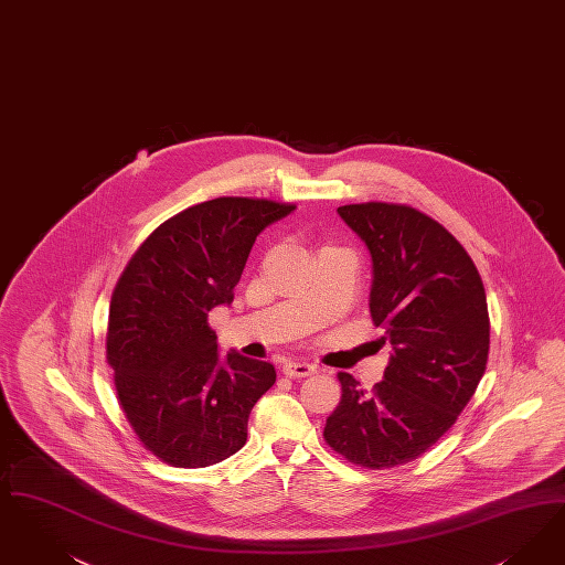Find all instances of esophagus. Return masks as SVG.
Listing matches in <instances>:
<instances>
[{
    "label": "esophagus",
    "mask_w": 565,
    "mask_h": 565,
    "mask_svg": "<svg viewBox=\"0 0 565 565\" xmlns=\"http://www.w3.org/2000/svg\"><path fill=\"white\" fill-rule=\"evenodd\" d=\"M284 374L290 379H305L317 374V365L307 362H288L284 365Z\"/></svg>",
    "instance_id": "1"
}]
</instances>
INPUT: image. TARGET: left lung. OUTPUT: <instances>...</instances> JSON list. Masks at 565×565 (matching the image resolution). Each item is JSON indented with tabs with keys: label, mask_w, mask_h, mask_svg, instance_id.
Segmentation results:
<instances>
[{
	"label": "left lung",
	"mask_w": 565,
	"mask_h": 565,
	"mask_svg": "<svg viewBox=\"0 0 565 565\" xmlns=\"http://www.w3.org/2000/svg\"><path fill=\"white\" fill-rule=\"evenodd\" d=\"M339 214L370 249V316L393 353L372 391L340 372L323 437L353 465L388 469L429 450L473 397L490 351L486 290L467 249L416 207L351 203Z\"/></svg>",
	"instance_id": "8db88e82"
}]
</instances>
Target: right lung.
Instances as JSON below:
<instances>
[{"label": "right lung", "mask_w": 565, "mask_h": 565, "mask_svg": "<svg viewBox=\"0 0 565 565\" xmlns=\"http://www.w3.org/2000/svg\"><path fill=\"white\" fill-rule=\"evenodd\" d=\"M296 205L218 198L159 225L121 273L109 309L107 362L138 439L181 469L242 450L254 404L275 383L269 362L218 353L207 326L231 305L249 249Z\"/></svg>", "instance_id": "add662e5"}]
</instances>
